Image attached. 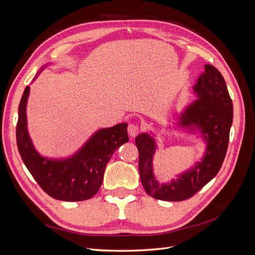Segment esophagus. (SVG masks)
<instances>
[{
    "instance_id": "esophagus-1",
    "label": "esophagus",
    "mask_w": 255,
    "mask_h": 255,
    "mask_svg": "<svg viewBox=\"0 0 255 255\" xmlns=\"http://www.w3.org/2000/svg\"><path fill=\"white\" fill-rule=\"evenodd\" d=\"M128 135L132 138L136 137L138 134L140 133V128L137 125H135V123H130V125H128Z\"/></svg>"
}]
</instances>
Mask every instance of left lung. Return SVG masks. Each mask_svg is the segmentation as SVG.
<instances>
[{
  "label": "left lung",
  "instance_id": "obj_1",
  "mask_svg": "<svg viewBox=\"0 0 255 255\" xmlns=\"http://www.w3.org/2000/svg\"><path fill=\"white\" fill-rule=\"evenodd\" d=\"M194 90L198 100L180 117L182 127L195 126L206 140L205 156L190 170L171 183L159 185L154 179L152 158L155 142L148 134H140L135 142L139 153L140 181L146 194L164 201H183L191 198L218 173L225 160L230 128L233 122V103L225 79L212 65L204 66Z\"/></svg>",
  "mask_w": 255,
  "mask_h": 255
}]
</instances>
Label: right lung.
I'll return each instance as SVG.
<instances>
[{
	"label": "right lung",
	"instance_id": "obj_1",
	"mask_svg": "<svg viewBox=\"0 0 255 255\" xmlns=\"http://www.w3.org/2000/svg\"><path fill=\"white\" fill-rule=\"evenodd\" d=\"M29 87L19 104L16 136L23 163L44 192L60 201H84L94 197L101 187L105 167L114 152L128 141V125L119 123L102 128L92 136L82 150L67 159H48L34 149L26 128L25 107Z\"/></svg>",
	"mask_w": 255,
	"mask_h": 255
}]
</instances>
